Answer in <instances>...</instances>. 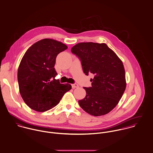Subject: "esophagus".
<instances>
[{
  "label": "esophagus",
  "mask_w": 153,
  "mask_h": 153,
  "mask_svg": "<svg viewBox=\"0 0 153 153\" xmlns=\"http://www.w3.org/2000/svg\"><path fill=\"white\" fill-rule=\"evenodd\" d=\"M79 87L78 85L77 84H72V87L73 89L74 88H78Z\"/></svg>",
  "instance_id": "1"
}]
</instances>
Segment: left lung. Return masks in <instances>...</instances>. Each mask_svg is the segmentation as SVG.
I'll use <instances>...</instances> for the list:
<instances>
[{
	"instance_id": "obj_1",
	"label": "left lung",
	"mask_w": 153,
	"mask_h": 153,
	"mask_svg": "<svg viewBox=\"0 0 153 153\" xmlns=\"http://www.w3.org/2000/svg\"><path fill=\"white\" fill-rule=\"evenodd\" d=\"M77 56L86 75H94L91 87H84L85 97L80 107L94 116L108 114L121 100L126 88L125 69L121 60L105 44L81 42L71 49Z\"/></svg>"
}]
</instances>
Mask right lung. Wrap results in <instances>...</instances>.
<instances>
[{"label": "right lung", "instance_id": "1", "mask_svg": "<svg viewBox=\"0 0 153 153\" xmlns=\"http://www.w3.org/2000/svg\"><path fill=\"white\" fill-rule=\"evenodd\" d=\"M68 46L52 39H44L32 45L24 54L18 71L19 88L22 99L31 109L45 112L59 104L71 89L55 78L57 55Z\"/></svg>", "mask_w": 153, "mask_h": 153}]
</instances>
